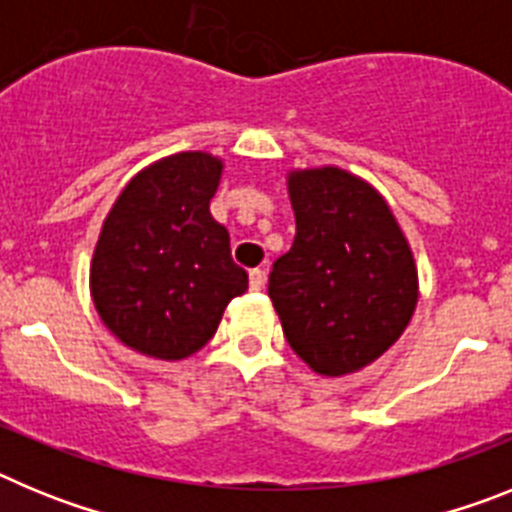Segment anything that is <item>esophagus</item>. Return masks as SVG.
<instances>
[{
  "label": "esophagus",
  "instance_id": "esophagus-1",
  "mask_svg": "<svg viewBox=\"0 0 512 512\" xmlns=\"http://www.w3.org/2000/svg\"><path fill=\"white\" fill-rule=\"evenodd\" d=\"M248 284H251V289H256V292H259V289H264V284H266L264 269H251V271H248Z\"/></svg>",
  "mask_w": 512,
  "mask_h": 512
}]
</instances>
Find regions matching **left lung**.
<instances>
[{
	"label": "left lung",
	"mask_w": 512,
	"mask_h": 512,
	"mask_svg": "<svg viewBox=\"0 0 512 512\" xmlns=\"http://www.w3.org/2000/svg\"><path fill=\"white\" fill-rule=\"evenodd\" d=\"M297 235L269 274L289 346L323 377L354 374L402 336L418 266L382 194L338 166L287 174Z\"/></svg>",
	"instance_id": "obj_1"
}]
</instances>
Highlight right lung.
I'll return each instance as SVG.
<instances>
[{
  "mask_svg": "<svg viewBox=\"0 0 512 512\" xmlns=\"http://www.w3.org/2000/svg\"><path fill=\"white\" fill-rule=\"evenodd\" d=\"M223 158L182 151L125 184L107 212L89 266V292L112 336L143 356L182 361L223 320L248 274L210 215Z\"/></svg>",
  "mask_w": 512,
  "mask_h": 512,
  "instance_id": "add662e5",
  "label": "right lung"
}]
</instances>
